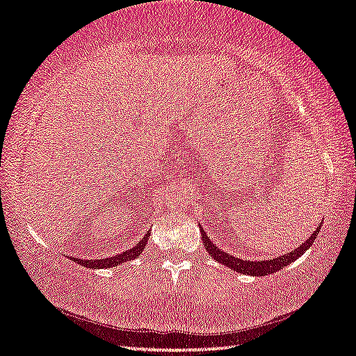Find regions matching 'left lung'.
Returning <instances> with one entry per match:
<instances>
[{"label": "left lung", "instance_id": "1", "mask_svg": "<svg viewBox=\"0 0 356 356\" xmlns=\"http://www.w3.org/2000/svg\"><path fill=\"white\" fill-rule=\"evenodd\" d=\"M318 231H320V227L307 241H304V244L298 247L296 250H293L290 253H286V255H282V257H277L274 259H266V261H247V259L236 258L233 255H229V253H227V252L220 250L217 245L212 244L211 239L207 238V234L204 233V229L202 228H201V238H202V244H204L206 250L209 252V255L213 257V259H217L218 263L227 264L228 268L238 270V273H242V274L266 275V274H273V273H275V270H279L282 268H285L286 264H290L291 261H295V259L300 258L302 253L314 244V241L317 239Z\"/></svg>", "mask_w": 356, "mask_h": 356}]
</instances>
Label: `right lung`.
<instances>
[{"label":"right lung","mask_w":356,"mask_h":356,"mask_svg":"<svg viewBox=\"0 0 356 356\" xmlns=\"http://www.w3.org/2000/svg\"><path fill=\"white\" fill-rule=\"evenodd\" d=\"M149 236L150 233H147L144 236L143 239H140L136 245L133 247V249H129L127 252H122L118 253L115 257H111V258H103V259H79V258H72V261H76L79 264H82V266L90 268V269H98V268H115L117 264H122L125 261H129V259H134L138 258L140 253H143L144 247L147 245V241H149Z\"/></svg>","instance_id":"obj_1"}]
</instances>
